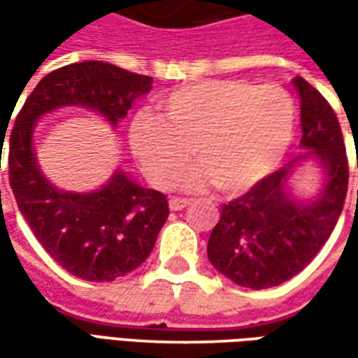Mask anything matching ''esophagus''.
Returning a JSON list of instances; mask_svg holds the SVG:
<instances>
[{"mask_svg": "<svg viewBox=\"0 0 358 358\" xmlns=\"http://www.w3.org/2000/svg\"><path fill=\"white\" fill-rule=\"evenodd\" d=\"M187 205H189V201L187 199H177V197H173V199L169 201V209H171V211H181V209H185Z\"/></svg>", "mask_w": 358, "mask_h": 358, "instance_id": "esophagus-1", "label": "esophagus"}]
</instances>
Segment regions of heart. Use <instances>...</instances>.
Wrapping results in <instances>:
<instances>
[{
  "label": "heart",
  "instance_id": "obj_1",
  "mask_svg": "<svg viewBox=\"0 0 358 358\" xmlns=\"http://www.w3.org/2000/svg\"><path fill=\"white\" fill-rule=\"evenodd\" d=\"M159 107L163 119L137 115L129 129L131 151L157 187L179 179L193 149L199 167L187 173V189L245 193L281 163L295 133L296 105L279 85L209 79L171 91Z\"/></svg>",
  "mask_w": 358,
  "mask_h": 358
}]
</instances>
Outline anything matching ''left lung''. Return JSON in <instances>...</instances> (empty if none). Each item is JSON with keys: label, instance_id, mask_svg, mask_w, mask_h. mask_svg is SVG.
<instances>
[{"label": "left lung", "instance_id": "8db88e82", "mask_svg": "<svg viewBox=\"0 0 358 358\" xmlns=\"http://www.w3.org/2000/svg\"><path fill=\"white\" fill-rule=\"evenodd\" d=\"M293 85L301 97L305 153L223 205L207 243L211 265L255 291L289 281L309 265L337 225L349 187L347 149L333 107L303 77H295ZM310 158L324 169V187L317 200L299 201L290 195L288 179Z\"/></svg>", "mask_w": 358, "mask_h": 358}]
</instances>
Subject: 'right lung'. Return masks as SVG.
<instances>
[{"instance_id": "add662e5", "label": "right lung", "mask_w": 358, "mask_h": 358, "mask_svg": "<svg viewBox=\"0 0 358 358\" xmlns=\"http://www.w3.org/2000/svg\"><path fill=\"white\" fill-rule=\"evenodd\" d=\"M151 83L153 77L111 63H71L37 83L11 129L9 185L21 215L53 261L83 281H115L139 267L169 217V203L121 169L90 193L53 187L37 165L35 121L65 105H81L115 127Z\"/></svg>"}]
</instances>
